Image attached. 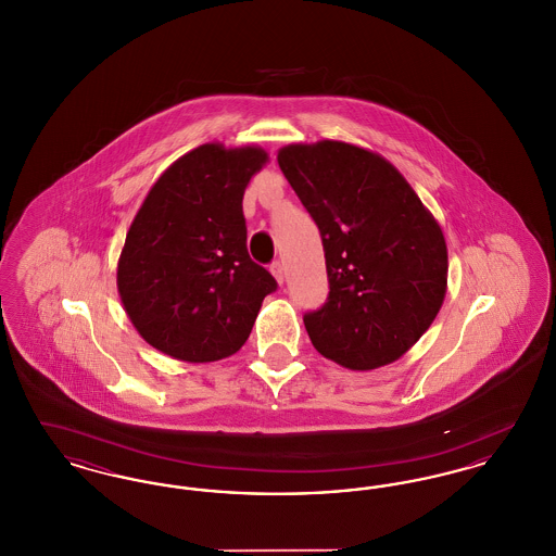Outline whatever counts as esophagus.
<instances>
[{
    "instance_id": "1",
    "label": "esophagus",
    "mask_w": 556,
    "mask_h": 556,
    "mask_svg": "<svg viewBox=\"0 0 556 556\" xmlns=\"http://www.w3.org/2000/svg\"><path fill=\"white\" fill-rule=\"evenodd\" d=\"M270 273L275 275V279H277V283L279 286H283V281H286V266L283 263H279V261H275L273 265H270Z\"/></svg>"
}]
</instances>
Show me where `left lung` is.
<instances>
[{
  "label": "left lung",
  "mask_w": 556,
  "mask_h": 556,
  "mask_svg": "<svg viewBox=\"0 0 556 556\" xmlns=\"http://www.w3.org/2000/svg\"><path fill=\"white\" fill-rule=\"evenodd\" d=\"M277 162L325 250L329 295L304 315L311 342L345 369L394 363L446 295L448 250L438 220L396 166L365 148L291 143Z\"/></svg>",
  "instance_id": "obj_1"
}]
</instances>
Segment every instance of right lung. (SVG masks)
<instances>
[{
    "label": "right lung",
    "instance_id": "add662e5",
    "mask_svg": "<svg viewBox=\"0 0 556 556\" xmlns=\"http://www.w3.org/2000/svg\"><path fill=\"white\" fill-rule=\"evenodd\" d=\"M263 148L204 143L175 160L135 214L118 258L121 302L160 352L211 363L245 344L275 277L248 254L243 191Z\"/></svg>",
    "mask_w": 556,
    "mask_h": 556
}]
</instances>
